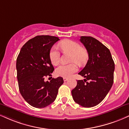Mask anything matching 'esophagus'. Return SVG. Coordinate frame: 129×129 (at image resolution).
Instances as JSON below:
<instances>
[{
  "instance_id": "34e87169",
  "label": "esophagus",
  "mask_w": 129,
  "mask_h": 129,
  "mask_svg": "<svg viewBox=\"0 0 129 129\" xmlns=\"http://www.w3.org/2000/svg\"><path fill=\"white\" fill-rule=\"evenodd\" d=\"M63 81L66 82V81H67L68 80H69V78H67V77H63Z\"/></svg>"
}]
</instances>
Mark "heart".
I'll return each instance as SVG.
<instances>
[{"label":"heart","mask_w":129,"mask_h":129,"mask_svg":"<svg viewBox=\"0 0 129 129\" xmlns=\"http://www.w3.org/2000/svg\"><path fill=\"white\" fill-rule=\"evenodd\" d=\"M58 47L63 53H71V62H76L80 66L84 65L88 59L87 50L82 47L77 42L70 40H63L59 42ZM50 60L51 63L56 66L59 62L60 55L55 48H52L50 51ZM73 62L69 65L62 64L56 70V74L58 76L69 77L74 73L76 72L78 69L77 63Z\"/></svg>","instance_id":"1"}]
</instances>
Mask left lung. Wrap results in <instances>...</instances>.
I'll list each match as a JSON object with an SVG mask.
<instances>
[{"label":"left lung","mask_w":129,"mask_h":129,"mask_svg":"<svg viewBox=\"0 0 129 129\" xmlns=\"http://www.w3.org/2000/svg\"><path fill=\"white\" fill-rule=\"evenodd\" d=\"M80 41L86 48L89 59L79 73L85 79L77 80L71 94L76 103L91 108L102 102L111 89L114 83L115 63L109 50L95 38L82 36Z\"/></svg>","instance_id":"left-lung-1"}]
</instances>
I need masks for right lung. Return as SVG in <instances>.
I'll return each mask as SVG.
<instances>
[{
    "instance_id": "1",
    "label": "right lung",
    "mask_w": 129,
    "mask_h": 129,
    "mask_svg": "<svg viewBox=\"0 0 129 129\" xmlns=\"http://www.w3.org/2000/svg\"><path fill=\"white\" fill-rule=\"evenodd\" d=\"M59 40L56 37L38 35L26 42L17 58L20 94L35 108H43L52 103L63 83L61 77L44 81L45 77L51 76L54 71L49 53L53 45Z\"/></svg>"
}]
</instances>
